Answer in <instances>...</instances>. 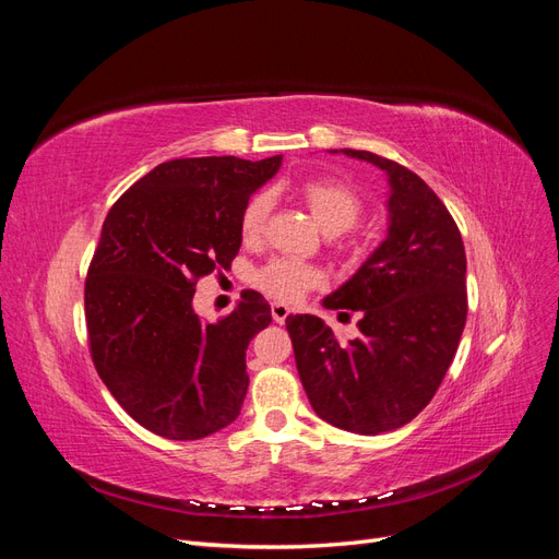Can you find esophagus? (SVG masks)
<instances>
[{"label":"esophagus","instance_id":"1","mask_svg":"<svg viewBox=\"0 0 559 559\" xmlns=\"http://www.w3.org/2000/svg\"><path fill=\"white\" fill-rule=\"evenodd\" d=\"M270 312H273V319L277 321V324H284V319L289 317V306H284V302H273V308H270Z\"/></svg>","mask_w":559,"mask_h":559}]
</instances>
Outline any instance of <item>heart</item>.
Segmentation results:
<instances>
[{
	"label": "heart",
	"mask_w": 559,
	"mask_h": 559,
	"mask_svg": "<svg viewBox=\"0 0 559 559\" xmlns=\"http://www.w3.org/2000/svg\"><path fill=\"white\" fill-rule=\"evenodd\" d=\"M298 195L306 202L319 228L329 235H341L354 228L364 214L361 195L341 179H308L306 183H300ZM270 207H273L270 191H257L249 195L240 212V235L245 242L251 245L263 238ZM321 280H324V275H321L319 267L294 259H275L253 273V284L261 292L284 302L300 300L310 289L319 286Z\"/></svg>",
	"instance_id": "obj_1"
}]
</instances>
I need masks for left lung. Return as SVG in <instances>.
Listing matches in <instances>:
<instances>
[{
	"instance_id": "8db88e82",
	"label": "left lung",
	"mask_w": 559,
	"mask_h": 559,
	"mask_svg": "<svg viewBox=\"0 0 559 559\" xmlns=\"http://www.w3.org/2000/svg\"><path fill=\"white\" fill-rule=\"evenodd\" d=\"M343 154L389 177V233L329 310H361V335L341 343L312 314L286 317L296 368L314 413L352 433L408 425L427 408L466 324V253L452 214L408 167L370 151Z\"/></svg>"
}]
</instances>
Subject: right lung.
Masks as SVG:
<instances>
[{
  "instance_id": "obj_1",
  "label": "right lung",
  "mask_w": 559,
  "mask_h": 559,
  "mask_svg": "<svg viewBox=\"0 0 559 559\" xmlns=\"http://www.w3.org/2000/svg\"><path fill=\"white\" fill-rule=\"evenodd\" d=\"M282 156L177 158L118 198L88 265L86 326L97 376L121 408L170 441L228 427L247 396V347L273 314L245 292L230 314L193 312L200 277L238 257L240 212Z\"/></svg>"
}]
</instances>
